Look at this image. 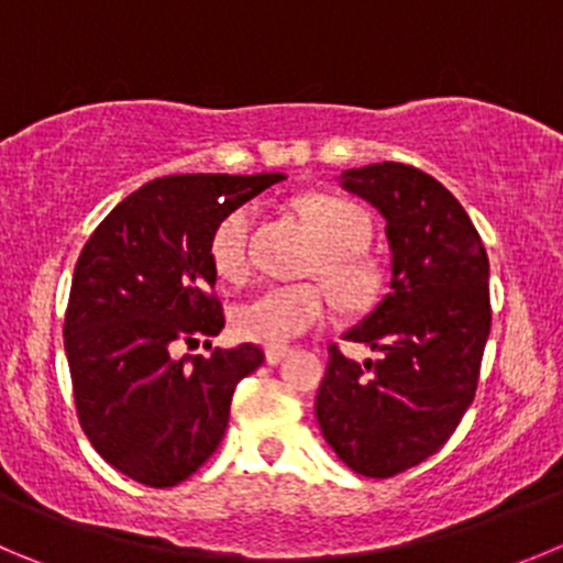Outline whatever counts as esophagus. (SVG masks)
<instances>
[{"label": "esophagus", "mask_w": 563, "mask_h": 563, "mask_svg": "<svg viewBox=\"0 0 563 563\" xmlns=\"http://www.w3.org/2000/svg\"><path fill=\"white\" fill-rule=\"evenodd\" d=\"M288 355H291L288 346H269V350H266V361H269V364H280V361L288 358Z\"/></svg>", "instance_id": "34e87169"}]
</instances>
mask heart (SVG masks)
<instances>
[{
  "label": "heart",
  "instance_id": "heart-1",
  "mask_svg": "<svg viewBox=\"0 0 563 563\" xmlns=\"http://www.w3.org/2000/svg\"><path fill=\"white\" fill-rule=\"evenodd\" d=\"M297 210L322 241V252H317L311 264L313 275L322 277L344 302H364L375 291V269L358 252L369 235L364 210L333 194H306L297 199ZM252 224L255 208L239 205L210 233V264L222 280L239 283L250 275ZM328 313V299L317 286H272L235 308L233 330L244 341L283 346L319 328Z\"/></svg>",
  "mask_w": 563,
  "mask_h": 563
}]
</instances>
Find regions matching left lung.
<instances>
[{"label": "left lung", "instance_id": "1", "mask_svg": "<svg viewBox=\"0 0 563 563\" xmlns=\"http://www.w3.org/2000/svg\"><path fill=\"white\" fill-rule=\"evenodd\" d=\"M341 186L386 219L391 277L344 333L380 358L358 364L330 344L317 419L350 470L391 477L439 453L475 400L492 330L488 257L459 199L413 166L346 169Z\"/></svg>", "mask_w": 563, "mask_h": 563}]
</instances>
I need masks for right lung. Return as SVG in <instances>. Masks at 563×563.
Instances as JSON below:
<instances>
[{
	"label": "right lung",
	"mask_w": 563,
	"mask_h": 563,
	"mask_svg": "<svg viewBox=\"0 0 563 563\" xmlns=\"http://www.w3.org/2000/svg\"><path fill=\"white\" fill-rule=\"evenodd\" d=\"M283 175H172L115 205L82 246L68 294L66 346L82 430L113 470L177 486L217 453L241 377L264 350L210 346L224 313L210 264L219 219ZM206 341L210 356L174 358Z\"/></svg>",
	"instance_id": "add662e5"
}]
</instances>
